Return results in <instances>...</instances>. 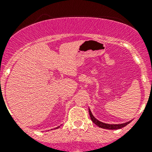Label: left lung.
Here are the masks:
<instances>
[{
  "label": "left lung",
  "mask_w": 152,
  "mask_h": 152,
  "mask_svg": "<svg viewBox=\"0 0 152 152\" xmlns=\"http://www.w3.org/2000/svg\"><path fill=\"white\" fill-rule=\"evenodd\" d=\"M89 114H90V118H91L92 121L96 124V125H97L99 127H101V128L107 129H118L123 128V127L126 126L127 124H129L130 122L132 121V120H131V121H127V122H125V123L119 124H105V123H104V122H102V121H100L98 120V119H96V118L94 117V115H93V113H92L91 110H90V108H89Z\"/></svg>",
  "instance_id": "8db88e82"
}]
</instances>
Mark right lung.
Wrapping results in <instances>:
<instances>
[{"label": "right lung", "instance_id": "right-lung-1", "mask_svg": "<svg viewBox=\"0 0 152 152\" xmlns=\"http://www.w3.org/2000/svg\"><path fill=\"white\" fill-rule=\"evenodd\" d=\"M59 126H58V127H56V128H55V129H58V128H59ZM51 130H52V129H51Z\"/></svg>", "mask_w": 152, "mask_h": 152}]
</instances>
